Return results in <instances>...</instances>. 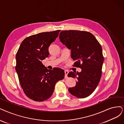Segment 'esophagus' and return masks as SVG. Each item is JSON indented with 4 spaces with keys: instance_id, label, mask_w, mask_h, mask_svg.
I'll return each instance as SVG.
<instances>
[{
    "instance_id": "esophagus-1",
    "label": "esophagus",
    "mask_w": 124,
    "mask_h": 124,
    "mask_svg": "<svg viewBox=\"0 0 124 124\" xmlns=\"http://www.w3.org/2000/svg\"><path fill=\"white\" fill-rule=\"evenodd\" d=\"M69 73V72L68 71H67V70H65V78H68V74Z\"/></svg>"
}]
</instances>
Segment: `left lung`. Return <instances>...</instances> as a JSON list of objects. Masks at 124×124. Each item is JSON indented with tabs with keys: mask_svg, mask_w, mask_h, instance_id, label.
I'll return each mask as SVG.
<instances>
[{
	"mask_svg": "<svg viewBox=\"0 0 124 124\" xmlns=\"http://www.w3.org/2000/svg\"><path fill=\"white\" fill-rule=\"evenodd\" d=\"M59 39L71 49V57L75 61L73 66L82 70L68 74V77L78 80L75 86L69 88V91L77 98H86L95 90L102 76V47L95 36L86 31H63L59 34Z\"/></svg>",
	"mask_w": 124,
	"mask_h": 124,
	"instance_id": "8db88e82",
	"label": "left lung"
}]
</instances>
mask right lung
<instances>
[{
    "instance_id": "1",
    "label": "right lung",
    "mask_w": 124,
    "mask_h": 124,
    "mask_svg": "<svg viewBox=\"0 0 124 124\" xmlns=\"http://www.w3.org/2000/svg\"><path fill=\"white\" fill-rule=\"evenodd\" d=\"M60 30L44 32L27 37L16 54V71L25 95L37 102L48 100L56 83L65 77L63 70H48L42 61L49 55L48 47L57 38Z\"/></svg>"
}]
</instances>
